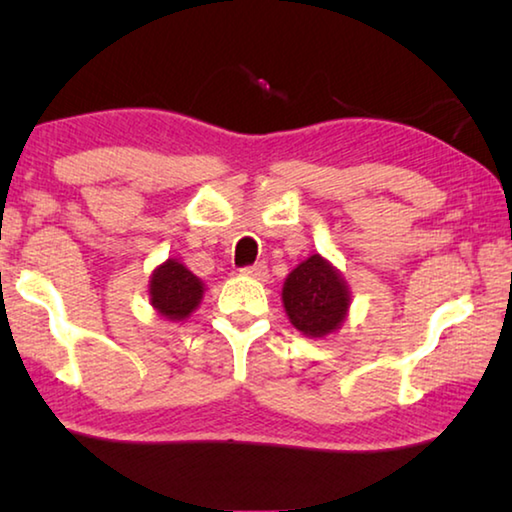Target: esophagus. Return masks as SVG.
<instances>
[{
	"mask_svg": "<svg viewBox=\"0 0 512 512\" xmlns=\"http://www.w3.org/2000/svg\"><path fill=\"white\" fill-rule=\"evenodd\" d=\"M241 273H244L246 277H253V280H259V282H266L268 280V266L264 262H257L253 266L241 268Z\"/></svg>",
	"mask_w": 512,
	"mask_h": 512,
	"instance_id": "esophagus-1",
	"label": "esophagus"
}]
</instances>
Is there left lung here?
Segmentation results:
<instances>
[{
	"label": "left lung",
	"instance_id": "8db88e82",
	"mask_svg": "<svg viewBox=\"0 0 512 512\" xmlns=\"http://www.w3.org/2000/svg\"><path fill=\"white\" fill-rule=\"evenodd\" d=\"M350 298L348 282L318 253L293 268L282 287L291 325L311 339H325L343 325Z\"/></svg>",
	"mask_w": 512,
	"mask_h": 512
}]
</instances>
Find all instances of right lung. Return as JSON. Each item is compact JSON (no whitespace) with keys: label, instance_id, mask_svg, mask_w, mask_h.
<instances>
[{"label":"right lung","instance_id":"1","mask_svg":"<svg viewBox=\"0 0 512 512\" xmlns=\"http://www.w3.org/2000/svg\"><path fill=\"white\" fill-rule=\"evenodd\" d=\"M205 284L185 264L169 257L151 273L149 300L167 320H185L201 305Z\"/></svg>","mask_w":512,"mask_h":512}]
</instances>
